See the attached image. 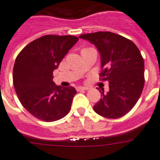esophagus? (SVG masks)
I'll use <instances>...</instances> for the list:
<instances>
[{
    "instance_id": "obj_1",
    "label": "esophagus",
    "mask_w": 160,
    "mask_h": 160,
    "mask_svg": "<svg viewBox=\"0 0 160 160\" xmlns=\"http://www.w3.org/2000/svg\"><path fill=\"white\" fill-rule=\"evenodd\" d=\"M88 90V88H85V87H78L77 91H84Z\"/></svg>"
}]
</instances>
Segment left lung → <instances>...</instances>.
I'll use <instances>...</instances> for the list:
<instances>
[{
	"instance_id": "left-lung-1",
	"label": "left lung",
	"mask_w": 160,
	"mask_h": 160,
	"mask_svg": "<svg viewBox=\"0 0 160 160\" xmlns=\"http://www.w3.org/2000/svg\"><path fill=\"white\" fill-rule=\"evenodd\" d=\"M80 37L96 45L101 54L100 80L109 82V92L100 90L102 98L93 110L108 119L122 117L136 105L144 88V60L140 50L132 41L111 32Z\"/></svg>"
}]
</instances>
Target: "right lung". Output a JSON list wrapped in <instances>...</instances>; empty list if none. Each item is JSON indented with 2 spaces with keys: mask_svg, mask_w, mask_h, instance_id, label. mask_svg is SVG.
I'll return each instance as SVG.
<instances>
[{
  "mask_svg": "<svg viewBox=\"0 0 160 160\" xmlns=\"http://www.w3.org/2000/svg\"><path fill=\"white\" fill-rule=\"evenodd\" d=\"M78 40L74 36L47 35L29 43L16 58L14 89L22 107L34 117L56 121L71 110L76 90L72 86H57L53 72Z\"/></svg>",
  "mask_w": 160,
  "mask_h": 160,
  "instance_id": "1",
  "label": "right lung"
}]
</instances>
